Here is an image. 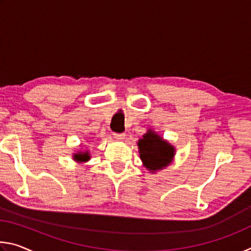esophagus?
Wrapping results in <instances>:
<instances>
[{
  "label": "esophagus",
  "mask_w": 251,
  "mask_h": 251,
  "mask_svg": "<svg viewBox=\"0 0 251 251\" xmlns=\"http://www.w3.org/2000/svg\"><path fill=\"white\" fill-rule=\"evenodd\" d=\"M125 134L123 133V134H114V138L116 139V141H118V142H123L125 139Z\"/></svg>",
  "instance_id": "obj_1"
}]
</instances>
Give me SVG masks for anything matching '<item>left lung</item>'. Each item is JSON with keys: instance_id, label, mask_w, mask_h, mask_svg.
<instances>
[{"instance_id": "obj_1", "label": "left lung", "mask_w": 251, "mask_h": 251, "mask_svg": "<svg viewBox=\"0 0 251 251\" xmlns=\"http://www.w3.org/2000/svg\"><path fill=\"white\" fill-rule=\"evenodd\" d=\"M137 146L143 166L151 174L166 168L175 158L176 148L154 129H147L143 138L138 139Z\"/></svg>"}]
</instances>
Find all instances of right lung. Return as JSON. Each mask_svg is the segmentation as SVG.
Masks as SVG:
<instances>
[{
    "label": "right lung",
    "instance_id": "add662e5",
    "mask_svg": "<svg viewBox=\"0 0 251 251\" xmlns=\"http://www.w3.org/2000/svg\"><path fill=\"white\" fill-rule=\"evenodd\" d=\"M73 159L78 164L87 163V161L91 159V152L88 150L87 151H82V150L77 151L73 154Z\"/></svg>",
    "mask_w": 251,
    "mask_h": 251
}]
</instances>
